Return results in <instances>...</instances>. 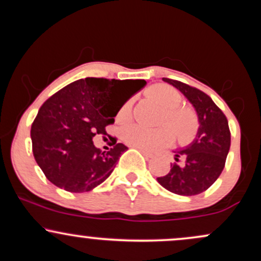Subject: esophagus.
I'll return each instance as SVG.
<instances>
[{
    "mask_svg": "<svg viewBox=\"0 0 261 261\" xmlns=\"http://www.w3.org/2000/svg\"><path fill=\"white\" fill-rule=\"evenodd\" d=\"M137 149H139V151L141 152V153H142L143 155H145L146 158H152V155H153L152 153H149V152L146 151V149H142V148H137Z\"/></svg>",
    "mask_w": 261,
    "mask_h": 261,
    "instance_id": "34e87169",
    "label": "esophagus"
}]
</instances>
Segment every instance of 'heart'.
<instances>
[{
	"label": "heart",
	"mask_w": 261,
	"mask_h": 261,
	"mask_svg": "<svg viewBox=\"0 0 261 261\" xmlns=\"http://www.w3.org/2000/svg\"><path fill=\"white\" fill-rule=\"evenodd\" d=\"M149 94L162 108L166 109V119L175 128L179 139L187 141L195 134L197 128L196 114L190 108L180 106L182 97L178 89L168 85H157L149 91ZM131 109L133 99H128L119 110L118 120L127 121L131 118ZM122 137L134 147L155 151L172 142L174 139V131L170 125H163L155 128H148L141 125H128L122 131Z\"/></svg>",
	"instance_id": "heart-1"
}]
</instances>
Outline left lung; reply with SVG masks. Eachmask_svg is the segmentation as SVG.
Instances as JSON below:
<instances>
[{"instance_id": "left-lung-1", "label": "left lung", "mask_w": 261, "mask_h": 261, "mask_svg": "<svg viewBox=\"0 0 261 261\" xmlns=\"http://www.w3.org/2000/svg\"><path fill=\"white\" fill-rule=\"evenodd\" d=\"M184 95L197 116L196 135L185 147L175 149L174 160L167 175L157 181L170 193L182 196L197 195L217 180L226 163L230 146V133L226 115L207 94L179 82L162 79Z\"/></svg>"}]
</instances>
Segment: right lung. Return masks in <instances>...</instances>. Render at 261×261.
I'll list each match as a JSON object with an SVG mask.
<instances>
[{"instance_id":"right-lung-1","label":"right lung","mask_w":261,"mask_h":261,"mask_svg":"<svg viewBox=\"0 0 261 261\" xmlns=\"http://www.w3.org/2000/svg\"><path fill=\"white\" fill-rule=\"evenodd\" d=\"M146 85L145 80L88 77L45 101L31 128L33 154L45 176L70 193L91 191L106 180L127 147L113 139V148L101 152L93 137L106 135L122 104ZM126 86L128 93L120 96Z\"/></svg>"}]
</instances>
